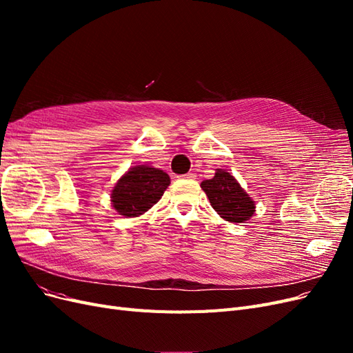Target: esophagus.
<instances>
[{
	"label": "esophagus",
	"mask_w": 353,
	"mask_h": 353,
	"mask_svg": "<svg viewBox=\"0 0 353 353\" xmlns=\"http://www.w3.org/2000/svg\"><path fill=\"white\" fill-rule=\"evenodd\" d=\"M179 178H183V179H194V178H196V174H194V172H188V174H185V175H181Z\"/></svg>",
	"instance_id": "esophagus-1"
}]
</instances>
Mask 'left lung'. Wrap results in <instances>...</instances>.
Instances as JSON below:
<instances>
[{"label":"left lung","instance_id":"1","mask_svg":"<svg viewBox=\"0 0 353 353\" xmlns=\"http://www.w3.org/2000/svg\"><path fill=\"white\" fill-rule=\"evenodd\" d=\"M201 188L206 193L212 208L225 221L240 223L250 219L253 215V200L240 187L237 179L223 169H216L215 176L203 181Z\"/></svg>","mask_w":353,"mask_h":353}]
</instances>
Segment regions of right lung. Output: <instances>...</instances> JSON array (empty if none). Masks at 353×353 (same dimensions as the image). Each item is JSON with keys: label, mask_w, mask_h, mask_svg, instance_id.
I'll return each instance as SVG.
<instances>
[{"label": "right lung", "mask_w": 353, "mask_h": 353, "mask_svg": "<svg viewBox=\"0 0 353 353\" xmlns=\"http://www.w3.org/2000/svg\"><path fill=\"white\" fill-rule=\"evenodd\" d=\"M170 184L163 170L140 165L131 168L112 191V205L119 215L134 218L147 212L163 196Z\"/></svg>", "instance_id": "1"}]
</instances>
